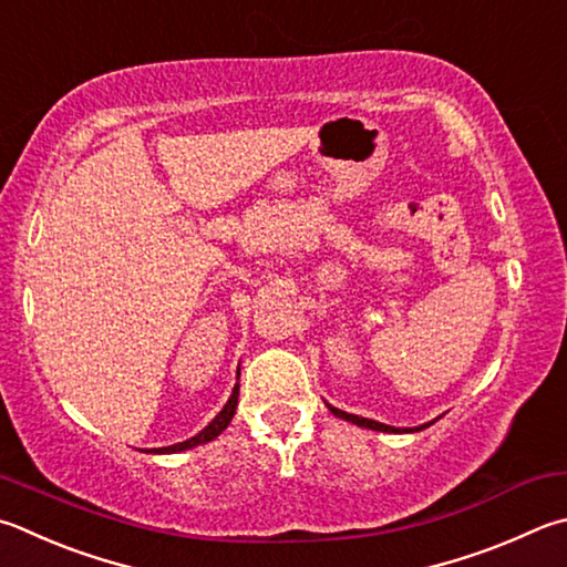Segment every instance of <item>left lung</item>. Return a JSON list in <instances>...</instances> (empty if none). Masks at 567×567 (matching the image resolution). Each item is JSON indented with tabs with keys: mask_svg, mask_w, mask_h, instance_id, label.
<instances>
[{
	"mask_svg": "<svg viewBox=\"0 0 567 567\" xmlns=\"http://www.w3.org/2000/svg\"><path fill=\"white\" fill-rule=\"evenodd\" d=\"M329 411H332V414H334V416H339V419H344V421H352V424H357V426H364V429H372V431H386V434H401V431H421V429L431 426V424H424V426H416V429H394V426L379 424V421H372V419H364V416L347 414V411H342V409H334V406H329Z\"/></svg>",
	"mask_w": 567,
	"mask_h": 567,
	"instance_id": "8db88e82",
	"label": "left lung"
}]
</instances>
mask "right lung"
<instances>
[{"mask_svg":"<svg viewBox=\"0 0 567 567\" xmlns=\"http://www.w3.org/2000/svg\"><path fill=\"white\" fill-rule=\"evenodd\" d=\"M238 377H240V369H238ZM238 394H240V384L233 386V394L228 399V404L223 406V411L218 416H215L208 426H205L200 434H195L193 439L188 441H181V444H173V446H166V449H153V454H176V451H188L193 446H200V444H208V441H213L215 436H220L225 429H228V424L235 416V409H238Z\"/></svg>","mask_w":567,"mask_h":567,"instance_id":"add662e5","label":"right lung"}]
</instances>
